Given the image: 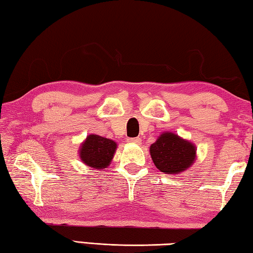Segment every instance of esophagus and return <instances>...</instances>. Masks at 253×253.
Returning <instances> with one entry per match:
<instances>
[{
    "instance_id": "obj_1",
    "label": "esophagus",
    "mask_w": 253,
    "mask_h": 253,
    "mask_svg": "<svg viewBox=\"0 0 253 253\" xmlns=\"http://www.w3.org/2000/svg\"><path fill=\"white\" fill-rule=\"evenodd\" d=\"M127 142H128V143H131V144L139 145L140 143H142V139H140L139 137H135V138H128Z\"/></svg>"
}]
</instances>
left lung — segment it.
<instances>
[{
	"mask_svg": "<svg viewBox=\"0 0 253 253\" xmlns=\"http://www.w3.org/2000/svg\"><path fill=\"white\" fill-rule=\"evenodd\" d=\"M153 163L161 172L178 175L196 161V146L172 131H164L149 147Z\"/></svg>",
	"mask_w": 253,
	"mask_h": 253,
	"instance_id": "obj_1",
	"label": "left lung"
}]
</instances>
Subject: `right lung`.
Wrapping results in <instances>:
<instances>
[{
	"mask_svg": "<svg viewBox=\"0 0 253 253\" xmlns=\"http://www.w3.org/2000/svg\"><path fill=\"white\" fill-rule=\"evenodd\" d=\"M117 149V143L99 135L87 136L79 147L81 162L92 169H105L110 165Z\"/></svg>",
	"mask_w": 253,
	"mask_h": 253,
	"instance_id": "right-lung-1",
	"label": "right lung"
}]
</instances>
